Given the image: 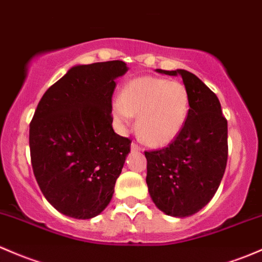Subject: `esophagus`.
Listing matches in <instances>:
<instances>
[{
	"label": "esophagus",
	"mask_w": 262,
	"mask_h": 262,
	"mask_svg": "<svg viewBox=\"0 0 262 262\" xmlns=\"http://www.w3.org/2000/svg\"><path fill=\"white\" fill-rule=\"evenodd\" d=\"M130 147H132V150H139V152H140V150H143V149H142V147H140V145L138 144V143H136V142L132 143Z\"/></svg>",
	"instance_id": "esophagus-1"
}]
</instances>
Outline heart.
Wrapping results in <instances>:
<instances>
[{"label":"heart","mask_w":262,"mask_h":262,"mask_svg":"<svg viewBox=\"0 0 262 262\" xmlns=\"http://www.w3.org/2000/svg\"><path fill=\"white\" fill-rule=\"evenodd\" d=\"M188 110L186 85L157 76H142L126 82L112 106L114 120L123 129L129 125L132 115L138 117L140 138L153 147H162L177 138Z\"/></svg>","instance_id":"heart-1"}]
</instances>
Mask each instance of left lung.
<instances>
[{
	"label": "left lung",
	"instance_id": "obj_1",
	"mask_svg": "<svg viewBox=\"0 0 262 262\" xmlns=\"http://www.w3.org/2000/svg\"><path fill=\"white\" fill-rule=\"evenodd\" d=\"M181 75L189 93V110L181 133L168 147L145 150L147 186L164 213L187 217L205 207L219 189L227 164V120L216 94L187 70Z\"/></svg>",
	"mask_w": 262,
	"mask_h": 262
}]
</instances>
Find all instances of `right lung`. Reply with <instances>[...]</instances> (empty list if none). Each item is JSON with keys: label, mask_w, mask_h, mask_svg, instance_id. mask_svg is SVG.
<instances>
[{"label": "right lung", "mask_w": 262, "mask_h": 262, "mask_svg": "<svg viewBox=\"0 0 262 262\" xmlns=\"http://www.w3.org/2000/svg\"><path fill=\"white\" fill-rule=\"evenodd\" d=\"M120 60L71 68L41 98L30 123V154L38 187L57 211L88 220L109 205L132 140L113 129Z\"/></svg>", "instance_id": "add662e5"}]
</instances>
